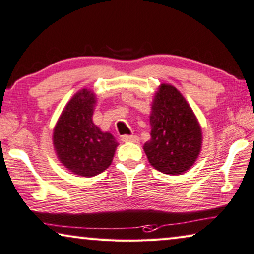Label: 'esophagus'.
Listing matches in <instances>:
<instances>
[{"instance_id": "obj_1", "label": "esophagus", "mask_w": 254, "mask_h": 254, "mask_svg": "<svg viewBox=\"0 0 254 254\" xmlns=\"http://www.w3.org/2000/svg\"><path fill=\"white\" fill-rule=\"evenodd\" d=\"M121 140L123 142H139V138L136 135H122Z\"/></svg>"}]
</instances>
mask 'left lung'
<instances>
[{"label":"left lung","instance_id":"obj_1","mask_svg":"<svg viewBox=\"0 0 254 254\" xmlns=\"http://www.w3.org/2000/svg\"><path fill=\"white\" fill-rule=\"evenodd\" d=\"M151 139L143 150L157 171L170 175L187 172L198 158L202 132L194 113L172 84L162 83L150 114Z\"/></svg>","mask_w":254,"mask_h":254}]
</instances>
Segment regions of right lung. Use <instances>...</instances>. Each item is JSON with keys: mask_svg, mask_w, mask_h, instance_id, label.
Returning a JSON list of instances; mask_svg holds the SVG:
<instances>
[{"mask_svg": "<svg viewBox=\"0 0 254 254\" xmlns=\"http://www.w3.org/2000/svg\"><path fill=\"white\" fill-rule=\"evenodd\" d=\"M96 96L82 89L64 107L53 132L58 158L75 175L92 178L112 164L118 141L92 122Z\"/></svg>", "mask_w": 254, "mask_h": 254, "instance_id": "right-lung-1", "label": "right lung"}]
</instances>
